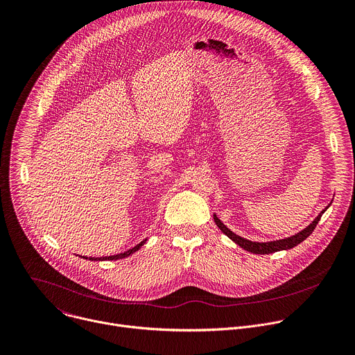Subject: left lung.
Listing matches in <instances>:
<instances>
[{
  "label": "left lung",
  "instance_id": "1",
  "mask_svg": "<svg viewBox=\"0 0 355 355\" xmlns=\"http://www.w3.org/2000/svg\"><path fill=\"white\" fill-rule=\"evenodd\" d=\"M330 206V205H329ZM326 206L316 217L315 220L308 225L305 227L302 231L291 235V237L288 239H283V240H276V241H268V243H255V241H250V240H245L243 237H240V235L234 234L230 228H227V225H224L220 218L213 214V218H214V223L217 224V227L227 235V237L234 241L237 245H240L241 248H244L245 251L248 252H252V254H259V255H266V254H273V252H277V251H284V250H291L294 247H297L298 244H301L305 239H308L309 235L312 234V231L315 230L316 224L319 223L322 214L326 211V209L329 207Z\"/></svg>",
  "mask_w": 355,
  "mask_h": 355
}]
</instances>
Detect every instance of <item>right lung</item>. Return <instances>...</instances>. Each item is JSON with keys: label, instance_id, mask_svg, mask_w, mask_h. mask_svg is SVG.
Segmentation results:
<instances>
[{"label": "right lung", "instance_id": "add662e5", "mask_svg": "<svg viewBox=\"0 0 355 355\" xmlns=\"http://www.w3.org/2000/svg\"><path fill=\"white\" fill-rule=\"evenodd\" d=\"M148 240H144L141 241L138 245H135L134 248L125 251V252H121V254H116V255H111V257H101V258H86V257H80V258H85V259H89V261H116V259H123V258H128L130 255H132L134 252H137L139 248H142L145 244H146Z\"/></svg>", "mask_w": 355, "mask_h": 355}]
</instances>
